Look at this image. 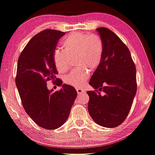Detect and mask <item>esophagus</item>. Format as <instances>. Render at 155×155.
I'll return each mask as SVG.
<instances>
[{
  "instance_id": "obj_1",
  "label": "esophagus",
  "mask_w": 155,
  "mask_h": 155,
  "mask_svg": "<svg viewBox=\"0 0 155 155\" xmlns=\"http://www.w3.org/2000/svg\"><path fill=\"white\" fill-rule=\"evenodd\" d=\"M77 91L78 94H82V93H84V92H85V89L82 88V87H78V88L77 89Z\"/></svg>"
}]
</instances>
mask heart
I'll return each instance as SVG.
<instances>
[{
    "mask_svg": "<svg viewBox=\"0 0 155 155\" xmlns=\"http://www.w3.org/2000/svg\"><path fill=\"white\" fill-rule=\"evenodd\" d=\"M61 50H55L53 61L57 70L64 72L70 66L71 59L77 56L76 64L81 68L75 69L64 76L65 84L72 86L84 85L90 77L88 70H94L100 64L103 57L104 45L97 35L70 33L62 40Z\"/></svg>",
    "mask_w": 155,
    "mask_h": 155,
    "instance_id": "b5f03b06",
    "label": "heart"
}]
</instances>
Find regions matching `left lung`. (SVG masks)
I'll return each mask as SVG.
<instances>
[{"instance_id": "8db88e82", "label": "left lung", "mask_w": 155, "mask_h": 155, "mask_svg": "<svg viewBox=\"0 0 155 155\" xmlns=\"http://www.w3.org/2000/svg\"><path fill=\"white\" fill-rule=\"evenodd\" d=\"M96 31L102 40L104 53L89 82L94 91L87 92V110L99 125L116 127L126 119L136 95V66L129 48L116 34L104 27Z\"/></svg>"}]
</instances>
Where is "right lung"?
Here are the masks:
<instances>
[{
  "instance_id": "obj_1",
  "label": "right lung",
  "mask_w": 155,
  "mask_h": 155,
  "mask_svg": "<svg viewBox=\"0 0 155 155\" xmlns=\"http://www.w3.org/2000/svg\"><path fill=\"white\" fill-rule=\"evenodd\" d=\"M64 32L47 29L35 35L18 57L15 82L22 105L32 120L45 129L63 125L68 118L77 92L73 86L63 84L56 77L58 71L53 54ZM51 80L59 91H48L47 81Z\"/></svg>"
}]
</instances>
